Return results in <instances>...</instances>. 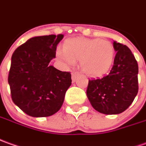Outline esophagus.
I'll list each match as a JSON object with an SVG mask.
<instances>
[{"instance_id": "34e87169", "label": "esophagus", "mask_w": 146, "mask_h": 146, "mask_svg": "<svg viewBox=\"0 0 146 146\" xmlns=\"http://www.w3.org/2000/svg\"><path fill=\"white\" fill-rule=\"evenodd\" d=\"M78 75H79L78 72H75V71L72 72V80H73V81H75V80H76V78H77Z\"/></svg>"}]
</instances>
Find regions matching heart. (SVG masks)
I'll return each instance as SVG.
<instances>
[{"label":"heart","instance_id":"heart-1","mask_svg":"<svg viewBox=\"0 0 146 146\" xmlns=\"http://www.w3.org/2000/svg\"><path fill=\"white\" fill-rule=\"evenodd\" d=\"M63 48L56 50V56L67 65L80 60L82 72L89 77L105 75L114 60V47L106 40L73 38L66 40Z\"/></svg>","mask_w":146,"mask_h":146}]
</instances>
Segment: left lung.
Instances as JSON below:
<instances>
[{"label": "left lung", "instance_id": "8db88e82", "mask_svg": "<svg viewBox=\"0 0 146 146\" xmlns=\"http://www.w3.org/2000/svg\"><path fill=\"white\" fill-rule=\"evenodd\" d=\"M117 52L110 73L90 80L86 90L94 110L107 115L118 114L127 110L138 92V65L126 45L113 41Z\"/></svg>", "mask_w": 146, "mask_h": 146}]
</instances>
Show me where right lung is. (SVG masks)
<instances>
[{
  "label": "right lung",
  "instance_id": "right-lung-1",
  "mask_svg": "<svg viewBox=\"0 0 146 146\" xmlns=\"http://www.w3.org/2000/svg\"><path fill=\"white\" fill-rule=\"evenodd\" d=\"M64 35L40 36L16 48L8 77L14 104L34 117L56 113L71 86L70 72H62L49 62L56 57V45Z\"/></svg>",
  "mask_w": 146,
  "mask_h": 146
}]
</instances>
